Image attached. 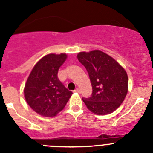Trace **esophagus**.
<instances>
[{"label":"esophagus","instance_id":"esophagus-1","mask_svg":"<svg viewBox=\"0 0 153 153\" xmlns=\"http://www.w3.org/2000/svg\"><path fill=\"white\" fill-rule=\"evenodd\" d=\"M74 92H76V93H80V92H81V91H80V89H79V88H76V89H75V91H74Z\"/></svg>","mask_w":153,"mask_h":153}]
</instances>
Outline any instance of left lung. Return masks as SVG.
Segmentation results:
<instances>
[{
  "instance_id": "obj_1",
  "label": "left lung",
  "mask_w": 153,
  "mask_h": 153,
  "mask_svg": "<svg viewBox=\"0 0 153 153\" xmlns=\"http://www.w3.org/2000/svg\"><path fill=\"white\" fill-rule=\"evenodd\" d=\"M78 59L89 75L93 92L83 97L90 111L96 115L112 113L122 103L128 93V75L113 58L100 51L81 52Z\"/></svg>"
}]
</instances>
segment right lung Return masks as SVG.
I'll return each mask as SVG.
<instances>
[{"label": "right lung", "instance_id": "add662e5", "mask_svg": "<svg viewBox=\"0 0 153 153\" xmlns=\"http://www.w3.org/2000/svg\"><path fill=\"white\" fill-rule=\"evenodd\" d=\"M66 54H48L35 65L25 84L24 94L27 103L39 115L53 117L63 109L72 92L58 78L59 67Z\"/></svg>", "mask_w": 153, "mask_h": 153}]
</instances>
